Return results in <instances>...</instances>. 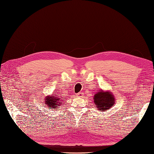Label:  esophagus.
<instances>
[{"label":"esophagus","instance_id":"34e87169","mask_svg":"<svg viewBox=\"0 0 154 154\" xmlns=\"http://www.w3.org/2000/svg\"><path fill=\"white\" fill-rule=\"evenodd\" d=\"M76 96H77V97H82V96H83V93H82V92H80V93H77V94H76Z\"/></svg>","mask_w":154,"mask_h":154}]
</instances>
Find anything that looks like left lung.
<instances>
[{
	"label": "left lung",
	"instance_id": "1",
	"mask_svg": "<svg viewBox=\"0 0 154 154\" xmlns=\"http://www.w3.org/2000/svg\"><path fill=\"white\" fill-rule=\"evenodd\" d=\"M115 98L110 92H103L102 90L94 95V102L97 109L106 111L114 105Z\"/></svg>",
	"mask_w": 154,
	"mask_h": 154
}]
</instances>
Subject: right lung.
<instances>
[{
    "instance_id": "obj_1",
    "label": "right lung",
    "mask_w": 154,
    "mask_h": 154,
    "mask_svg": "<svg viewBox=\"0 0 154 154\" xmlns=\"http://www.w3.org/2000/svg\"><path fill=\"white\" fill-rule=\"evenodd\" d=\"M46 100H45V103H47V105H48V106L51 108V107H53L54 108L55 107H56V106L58 105V102L59 101V98H57L56 97H54V96H51V97H48L47 98H46ZM60 104V103H59Z\"/></svg>"
}]
</instances>
